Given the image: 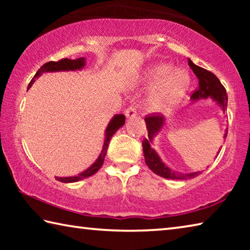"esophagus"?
Instances as JSON below:
<instances>
[{"label":"esophagus","instance_id":"esophagus-1","mask_svg":"<svg viewBox=\"0 0 250 250\" xmlns=\"http://www.w3.org/2000/svg\"><path fill=\"white\" fill-rule=\"evenodd\" d=\"M125 115L126 118H132V117H134L135 115H137V107H135V105H133V104L129 105V107L125 109Z\"/></svg>","mask_w":250,"mask_h":250}]
</instances>
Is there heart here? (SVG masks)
Listing matches in <instances>:
<instances>
[{"label": "heart", "mask_w": 250, "mask_h": 250, "mask_svg": "<svg viewBox=\"0 0 250 250\" xmlns=\"http://www.w3.org/2000/svg\"><path fill=\"white\" fill-rule=\"evenodd\" d=\"M143 82L149 87L159 86L151 95L149 104L154 110H163L183 98L189 86V76L171 64L160 62L146 70Z\"/></svg>", "instance_id": "obj_1"}]
</instances>
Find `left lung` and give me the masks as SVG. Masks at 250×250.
<instances>
[{"label": "left lung", "instance_id": "obj_1", "mask_svg": "<svg viewBox=\"0 0 250 250\" xmlns=\"http://www.w3.org/2000/svg\"><path fill=\"white\" fill-rule=\"evenodd\" d=\"M188 65L193 70V73L196 75L198 78V87L196 90H194L192 94V99L197 100L200 98H207V97H211L215 101L222 105L224 111L227 109V92L225 87L223 86L219 79L215 76L213 73L202 68L200 66H196L193 64L191 59H188ZM146 129H147V135L149 139H145L142 141L143 146V153H145V160L146 164L149 167L150 170L158 174L160 176L164 177V179H171V180H188L193 179V177L197 176L200 172L195 173H188V174H180V173L173 172L170 170L166 164H164L159 155L156 154L154 149H152L151 141L153 135L158 132V131L162 128L164 117L161 116L160 113H150L145 118ZM227 137V130L226 134L224 138ZM221 151V150H219Z\"/></svg>", "mask_w": 250, "mask_h": 250}]
</instances>
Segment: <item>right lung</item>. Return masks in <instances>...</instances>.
Segmentation results:
<instances>
[{
    "mask_svg": "<svg viewBox=\"0 0 250 250\" xmlns=\"http://www.w3.org/2000/svg\"><path fill=\"white\" fill-rule=\"evenodd\" d=\"M83 66H84V57H80L77 59L62 58L58 62H48L42 66L39 70H37V73L31 80V83H29L28 88L32 86V83L34 82H35V78H39L43 73H48V71L82 69ZM125 115H117L112 118L111 121L109 122L107 129H105V139H104V143L103 146V151H101V153L98 156V159H97L96 162L92 164L90 167H88L86 171L80 173V174H78L77 176H69V177H57L56 176V180L59 182H62V183H73V182H77V181L86 179V177H89L91 175H94L96 172H98V170L104 163V156H105V153H107V150H108L110 139H111L112 135L117 132L118 129L121 128V126L125 125Z\"/></svg>",
    "mask_w": 250,
    "mask_h": 250,
    "instance_id": "add662e5",
    "label": "right lung"
}]
</instances>
